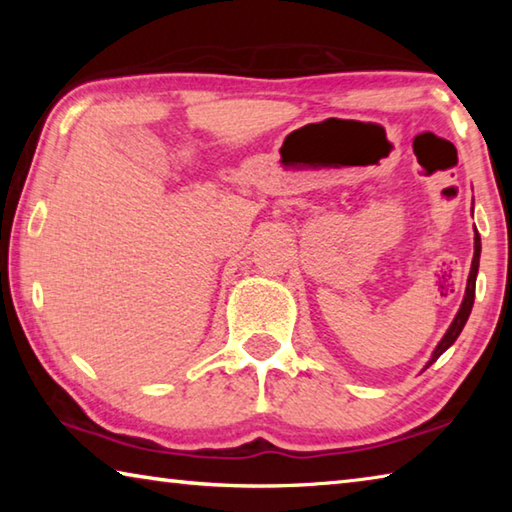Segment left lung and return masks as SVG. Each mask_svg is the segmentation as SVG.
Masks as SVG:
<instances>
[{"label": "left lung", "mask_w": 512, "mask_h": 512, "mask_svg": "<svg viewBox=\"0 0 512 512\" xmlns=\"http://www.w3.org/2000/svg\"><path fill=\"white\" fill-rule=\"evenodd\" d=\"M479 257H481V237H479V232H476V237H474V259H472V271H470V277H467V289H465V298H463V305H461V309H458V314H456V318H454V323L449 325V329H447V334L443 336V341L438 343V348H436V352H433V357H431V361H429V366L433 361H436L440 354H443L449 345H452L456 339H458V334L463 332V327H465V323H467V318H470V311H472V305H474V287H476V271H479Z\"/></svg>", "instance_id": "left-lung-1"}]
</instances>
